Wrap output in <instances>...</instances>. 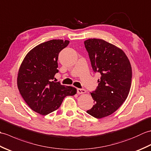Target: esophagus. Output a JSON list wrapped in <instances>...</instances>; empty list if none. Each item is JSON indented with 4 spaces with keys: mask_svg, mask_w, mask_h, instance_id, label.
<instances>
[{
    "mask_svg": "<svg viewBox=\"0 0 151 151\" xmlns=\"http://www.w3.org/2000/svg\"><path fill=\"white\" fill-rule=\"evenodd\" d=\"M86 92V91L84 89H80V88H78V89H77V93H78V94L85 93Z\"/></svg>",
    "mask_w": 151,
    "mask_h": 151,
    "instance_id": "esophagus-1",
    "label": "esophagus"
}]
</instances>
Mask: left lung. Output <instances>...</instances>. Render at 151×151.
Wrapping results in <instances>:
<instances>
[{"instance_id":"1","label":"left lung","mask_w":151,"mask_h":151,"mask_svg":"<svg viewBox=\"0 0 151 151\" xmlns=\"http://www.w3.org/2000/svg\"><path fill=\"white\" fill-rule=\"evenodd\" d=\"M93 70L101 74L98 86L91 93L95 104L87 113L101 119L112 114L129 95L132 82V67L119 48L101 39L84 41Z\"/></svg>"}]
</instances>
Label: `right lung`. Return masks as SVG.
Returning <instances> with one entry per match:
<instances>
[{
    "label": "right lung",
    "mask_w": 151,
    "mask_h": 151,
    "mask_svg": "<svg viewBox=\"0 0 151 151\" xmlns=\"http://www.w3.org/2000/svg\"><path fill=\"white\" fill-rule=\"evenodd\" d=\"M69 41L52 40L38 45L28 52L21 63L17 87L32 110L43 115L56 110L66 96L76 93V89L52 81L58 73L60 52Z\"/></svg>",
    "instance_id": "obj_1"
}]
</instances>
